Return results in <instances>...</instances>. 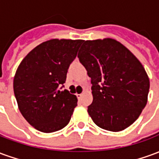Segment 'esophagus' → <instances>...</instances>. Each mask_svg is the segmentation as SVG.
<instances>
[{"label":"esophagus","instance_id":"1","mask_svg":"<svg viewBox=\"0 0 159 159\" xmlns=\"http://www.w3.org/2000/svg\"><path fill=\"white\" fill-rule=\"evenodd\" d=\"M76 96H77V98H78V99H81V98L83 97V93H80V94H76Z\"/></svg>","mask_w":159,"mask_h":159}]
</instances>
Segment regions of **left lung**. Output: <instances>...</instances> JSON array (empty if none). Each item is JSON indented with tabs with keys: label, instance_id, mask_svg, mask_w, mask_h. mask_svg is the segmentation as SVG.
<instances>
[{
	"label": "left lung",
	"instance_id": "left-lung-1",
	"mask_svg": "<svg viewBox=\"0 0 159 159\" xmlns=\"http://www.w3.org/2000/svg\"><path fill=\"white\" fill-rule=\"evenodd\" d=\"M80 62L91 78L88 112L103 129L118 132L139 117L147 103L150 81L140 60L111 38L83 41Z\"/></svg>",
	"mask_w": 159,
	"mask_h": 159
}]
</instances>
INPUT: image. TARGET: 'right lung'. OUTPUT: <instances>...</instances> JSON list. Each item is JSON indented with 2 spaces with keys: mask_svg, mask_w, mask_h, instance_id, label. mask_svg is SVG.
Returning <instances> with one entry per match:
<instances>
[{
  "mask_svg": "<svg viewBox=\"0 0 159 159\" xmlns=\"http://www.w3.org/2000/svg\"><path fill=\"white\" fill-rule=\"evenodd\" d=\"M83 40L51 39L33 48L16 70L13 91L23 117L36 129L52 133L69 123L77 98L66 83L70 64Z\"/></svg>",
  "mask_w": 159,
  "mask_h": 159,
  "instance_id": "obj_1",
  "label": "right lung"
}]
</instances>
